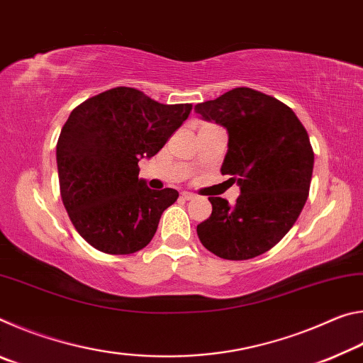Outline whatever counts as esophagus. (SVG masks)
Masks as SVG:
<instances>
[{"label": "esophagus", "mask_w": 363, "mask_h": 363, "mask_svg": "<svg viewBox=\"0 0 363 363\" xmlns=\"http://www.w3.org/2000/svg\"><path fill=\"white\" fill-rule=\"evenodd\" d=\"M181 196L184 200H192V199H195V194H192V192H181Z\"/></svg>", "instance_id": "34e87169"}]
</instances>
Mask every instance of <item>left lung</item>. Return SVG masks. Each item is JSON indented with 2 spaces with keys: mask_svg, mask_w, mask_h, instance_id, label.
Wrapping results in <instances>:
<instances>
[{
  "mask_svg": "<svg viewBox=\"0 0 363 363\" xmlns=\"http://www.w3.org/2000/svg\"><path fill=\"white\" fill-rule=\"evenodd\" d=\"M195 112L229 133L220 173L240 186L235 205L208 196L211 216L196 225L203 247L243 261L275 247L296 223L309 196L314 150L309 134L284 102L251 88H233Z\"/></svg>",
  "mask_w": 363,
  "mask_h": 363,
  "instance_id": "8db88e82",
  "label": "left lung"
}]
</instances>
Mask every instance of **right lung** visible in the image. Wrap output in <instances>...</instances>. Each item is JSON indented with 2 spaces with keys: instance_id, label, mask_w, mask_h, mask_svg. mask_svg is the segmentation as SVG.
Returning <instances> with one entry per match:
<instances>
[{
  "instance_id": "right-lung-1",
  "label": "right lung",
  "mask_w": 363,
  "mask_h": 363,
  "mask_svg": "<svg viewBox=\"0 0 363 363\" xmlns=\"http://www.w3.org/2000/svg\"><path fill=\"white\" fill-rule=\"evenodd\" d=\"M192 110L160 104L118 86L72 110L57 140L60 196L73 227L107 255H133L150 243L177 190H152L139 160L153 157Z\"/></svg>"
}]
</instances>
